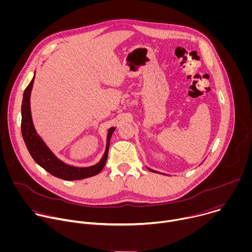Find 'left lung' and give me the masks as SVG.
<instances>
[{
    "label": "left lung",
    "instance_id": "left-lung-1",
    "mask_svg": "<svg viewBox=\"0 0 252 252\" xmlns=\"http://www.w3.org/2000/svg\"><path fill=\"white\" fill-rule=\"evenodd\" d=\"M150 170H152V171H154V172H155V170H153V169H150Z\"/></svg>",
    "mask_w": 252,
    "mask_h": 252
}]
</instances>
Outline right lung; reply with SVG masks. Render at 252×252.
I'll return each instance as SVG.
<instances>
[{
    "label": "right lung",
    "instance_id": "obj_1",
    "mask_svg": "<svg viewBox=\"0 0 252 252\" xmlns=\"http://www.w3.org/2000/svg\"><path fill=\"white\" fill-rule=\"evenodd\" d=\"M33 81H34V77L32 78V80L31 81V83L29 84V86L26 88L24 92V97L22 102V123H21L23 138L32 158L34 159L35 162H37L39 165H41L48 172H50L52 175L64 179V181H78V179H84L99 173L106 162L107 154H109V148H110V139L115 128L112 127L109 131V134H107L106 149L102 158L97 164L90 167H75V166H69L63 163L52 154V152L45 146L43 140L40 138V136L34 130V127L32 122L31 107H30V96H31V91L32 88Z\"/></svg>",
    "mask_w": 252,
    "mask_h": 252
}]
</instances>
